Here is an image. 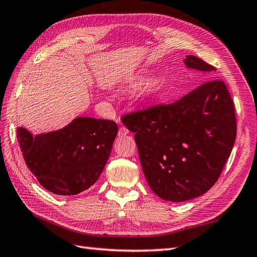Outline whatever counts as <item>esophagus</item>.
<instances>
[{
	"instance_id": "1",
	"label": "esophagus",
	"mask_w": 257,
	"mask_h": 257,
	"mask_svg": "<svg viewBox=\"0 0 257 257\" xmlns=\"http://www.w3.org/2000/svg\"><path fill=\"white\" fill-rule=\"evenodd\" d=\"M128 132H130V131L126 127L121 126V127H119V130H118V136H121V138H122V136L127 135Z\"/></svg>"
}]
</instances>
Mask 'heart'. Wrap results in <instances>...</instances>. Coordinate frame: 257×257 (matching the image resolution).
Segmentation results:
<instances>
[{
    "mask_svg": "<svg viewBox=\"0 0 257 257\" xmlns=\"http://www.w3.org/2000/svg\"><path fill=\"white\" fill-rule=\"evenodd\" d=\"M145 81H146V72H141L140 75L135 76L132 80L130 81V85L131 87H139V85H141L142 83H144ZM159 85H161V80H159L158 78L155 77V78L148 79L140 93L141 100L150 99L152 96L155 95L159 89Z\"/></svg>",
    "mask_w": 257,
    "mask_h": 257,
    "instance_id": "heart-1",
    "label": "heart"
}]
</instances>
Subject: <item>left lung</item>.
<instances>
[{"instance_id": "8db88e82", "label": "left lung", "mask_w": 257, "mask_h": 257, "mask_svg": "<svg viewBox=\"0 0 257 257\" xmlns=\"http://www.w3.org/2000/svg\"><path fill=\"white\" fill-rule=\"evenodd\" d=\"M188 69L215 71L196 56H186ZM122 123L135 133L148 186L167 201L200 197L219 179L236 138V118L223 81L210 80L168 105L130 113Z\"/></svg>"}]
</instances>
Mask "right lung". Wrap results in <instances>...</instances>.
<instances>
[{"instance_id":"right-lung-1","label":"right lung","mask_w":257,"mask_h":257,"mask_svg":"<svg viewBox=\"0 0 257 257\" xmlns=\"http://www.w3.org/2000/svg\"><path fill=\"white\" fill-rule=\"evenodd\" d=\"M23 157L45 189L60 196L87 190L98 180L117 134L109 119L79 116L65 127L34 136L17 127Z\"/></svg>"}]
</instances>
